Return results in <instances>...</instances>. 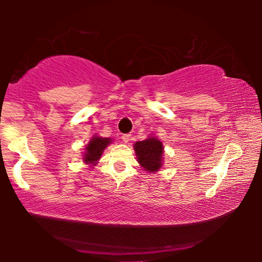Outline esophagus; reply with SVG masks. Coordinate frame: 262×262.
I'll use <instances>...</instances> for the list:
<instances>
[{"label":"esophagus","instance_id":"34e87169","mask_svg":"<svg viewBox=\"0 0 262 262\" xmlns=\"http://www.w3.org/2000/svg\"><path fill=\"white\" fill-rule=\"evenodd\" d=\"M121 139H123L124 143H128L131 139V135H123L121 136Z\"/></svg>","mask_w":262,"mask_h":262}]
</instances>
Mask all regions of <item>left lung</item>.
Masks as SVG:
<instances>
[{
	"label": "left lung",
	"mask_w": 262,
	"mask_h": 262,
	"mask_svg": "<svg viewBox=\"0 0 262 262\" xmlns=\"http://www.w3.org/2000/svg\"><path fill=\"white\" fill-rule=\"evenodd\" d=\"M134 148L138 163L144 168L145 171L155 173L162 167L163 144L156 137H149L142 142H136Z\"/></svg>",
	"instance_id": "1"
}]
</instances>
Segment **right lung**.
I'll use <instances>...</instances> for the list:
<instances>
[{"mask_svg": "<svg viewBox=\"0 0 262 262\" xmlns=\"http://www.w3.org/2000/svg\"><path fill=\"white\" fill-rule=\"evenodd\" d=\"M111 143H112L111 138H102L99 137V136L92 137L88 144L85 145V151L83 154L84 163L93 164V166L98 163V161L102 155V151Z\"/></svg>", "mask_w": 262, "mask_h": 262, "instance_id": "right-lung-1", "label": "right lung"}]
</instances>
